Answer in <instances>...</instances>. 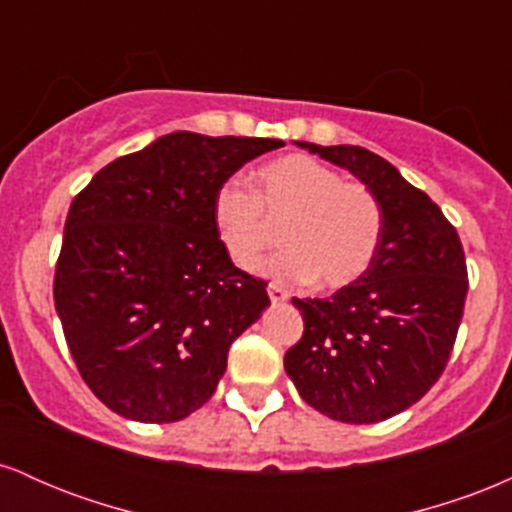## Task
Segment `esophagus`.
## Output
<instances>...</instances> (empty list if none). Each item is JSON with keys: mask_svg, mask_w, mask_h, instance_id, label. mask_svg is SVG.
<instances>
[{"mask_svg": "<svg viewBox=\"0 0 512 512\" xmlns=\"http://www.w3.org/2000/svg\"><path fill=\"white\" fill-rule=\"evenodd\" d=\"M267 291H269V298H272V303H284V301H289V291L281 289L279 284H269Z\"/></svg>", "mask_w": 512, "mask_h": 512, "instance_id": "34e87169", "label": "esophagus"}]
</instances>
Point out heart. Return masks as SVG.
Wrapping results in <instances>:
<instances>
[{"label": "heart", "mask_w": 512, "mask_h": 512, "mask_svg": "<svg viewBox=\"0 0 512 512\" xmlns=\"http://www.w3.org/2000/svg\"><path fill=\"white\" fill-rule=\"evenodd\" d=\"M223 250L243 269L257 267L279 240L272 272L293 281H315L325 291L356 284L378 257L385 209L373 187L344 180L339 170L305 154L264 163L255 192L236 180L219 185L211 204Z\"/></svg>", "instance_id": "b5f03b06"}]
</instances>
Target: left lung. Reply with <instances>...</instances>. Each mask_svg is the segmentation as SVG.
I'll return each mask as SVG.
<instances>
[{"label": "left lung", "instance_id": "8db88e82", "mask_svg": "<svg viewBox=\"0 0 512 512\" xmlns=\"http://www.w3.org/2000/svg\"><path fill=\"white\" fill-rule=\"evenodd\" d=\"M303 149L349 168L385 209L378 257L332 298H293L303 337L284 368L301 397L342 424H375L409 409L443 375L469 279L455 226L392 163L361 146Z\"/></svg>", "mask_w": 512, "mask_h": 512}]
</instances>
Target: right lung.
<instances>
[{"label": "right lung", "mask_w": 512, "mask_h": 512, "mask_svg": "<svg viewBox=\"0 0 512 512\" xmlns=\"http://www.w3.org/2000/svg\"><path fill=\"white\" fill-rule=\"evenodd\" d=\"M281 139L173 132L115 158L74 197L55 269V308L84 383L142 424L207 404L228 349L269 305L214 226V195Z\"/></svg>", "instance_id": "obj_1"}]
</instances>
